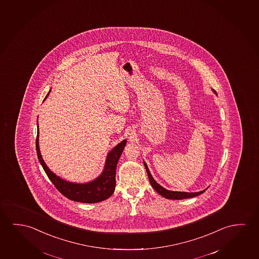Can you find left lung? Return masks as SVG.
Segmentation results:
<instances>
[{"instance_id":"left-lung-1","label":"left lung","mask_w":259,"mask_h":259,"mask_svg":"<svg viewBox=\"0 0 259 259\" xmlns=\"http://www.w3.org/2000/svg\"><path fill=\"white\" fill-rule=\"evenodd\" d=\"M213 92H214V91H213ZM144 166H145V168H146V171H147L148 178H149V180H150V183H151V187H153V188L155 189L157 193H159V195H162V196H164L165 198L173 200L187 199V198H191V197H195V196L201 195V194H203V192L206 190V189H205V190H203V191L195 192V193L175 192L167 190V189H165L164 187H161V186H159V184L156 182L155 180H154L153 178H152V176L151 175V173L149 171V168H148L147 165H146L145 162H144Z\"/></svg>"}]
</instances>
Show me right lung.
<instances>
[{"label": "right lung", "instance_id": "1", "mask_svg": "<svg viewBox=\"0 0 259 259\" xmlns=\"http://www.w3.org/2000/svg\"><path fill=\"white\" fill-rule=\"evenodd\" d=\"M50 91L48 93L45 100L48 98ZM38 123H37V135L36 139V149L37 158L39 162L44 168L45 172L47 173L48 179L51 180L56 189L64 195L68 199L80 202V203H99L104 200L108 199L112 194L115 191V169L116 165L118 162L120 156L122 154L123 148L126 144V141L123 140L119 144H117L113 150L108 154V158L105 164L102 174L93 180L92 182L87 184L70 183L64 179H60L56 174H54L48 166L45 163L44 159L40 153L39 145H38Z\"/></svg>", "mask_w": 259, "mask_h": 259}]
</instances>
